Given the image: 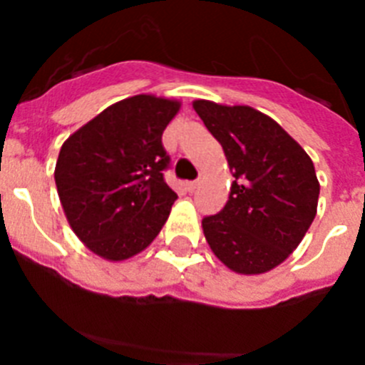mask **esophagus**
Masks as SVG:
<instances>
[{
  "label": "esophagus",
  "mask_w": 365,
  "mask_h": 365,
  "mask_svg": "<svg viewBox=\"0 0 365 365\" xmlns=\"http://www.w3.org/2000/svg\"><path fill=\"white\" fill-rule=\"evenodd\" d=\"M197 185L199 180H190V182H186V190H188V192H193V190L197 188Z\"/></svg>",
  "instance_id": "34e87169"
}]
</instances>
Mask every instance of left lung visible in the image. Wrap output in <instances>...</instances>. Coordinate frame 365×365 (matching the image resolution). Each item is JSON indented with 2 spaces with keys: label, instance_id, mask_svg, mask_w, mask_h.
<instances>
[{
  "label": "left lung",
  "instance_id": "8db88e82",
  "mask_svg": "<svg viewBox=\"0 0 365 365\" xmlns=\"http://www.w3.org/2000/svg\"><path fill=\"white\" fill-rule=\"evenodd\" d=\"M193 109L234 175L219 214L202 219L212 252L237 274H263L291 256L314 221V164L282 125L248 106L195 100Z\"/></svg>",
  "mask_w": 365,
  "mask_h": 365
}]
</instances>
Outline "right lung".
<instances>
[{
  "mask_svg": "<svg viewBox=\"0 0 365 365\" xmlns=\"http://www.w3.org/2000/svg\"><path fill=\"white\" fill-rule=\"evenodd\" d=\"M180 102L124 98L63 143L54 170L58 197L78 240L96 256L122 261L159 235L177 193L164 180L163 131Z\"/></svg>",
  "mask_w": 365,
  "mask_h": 365,
  "instance_id": "1",
  "label": "right lung"
}]
</instances>
